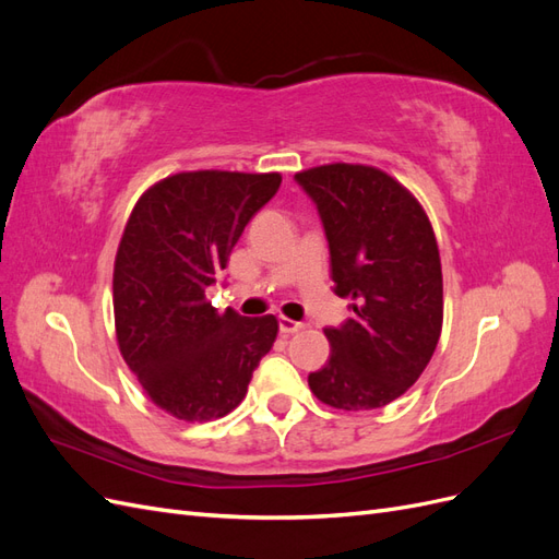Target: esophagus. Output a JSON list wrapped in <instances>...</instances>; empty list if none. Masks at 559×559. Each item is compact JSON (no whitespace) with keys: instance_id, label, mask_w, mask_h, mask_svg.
Returning a JSON list of instances; mask_svg holds the SVG:
<instances>
[{"instance_id":"1","label":"esophagus","mask_w":559,"mask_h":559,"mask_svg":"<svg viewBox=\"0 0 559 559\" xmlns=\"http://www.w3.org/2000/svg\"><path fill=\"white\" fill-rule=\"evenodd\" d=\"M302 329H306V324H300V321H294V319H289V317H280V331H282L284 335L298 333V331H302Z\"/></svg>"}]
</instances>
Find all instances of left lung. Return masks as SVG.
Wrapping results in <instances>:
<instances>
[{
  "mask_svg": "<svg viewBox=\"0 0 559 559\" xmlns=\"http://www.w3.org/2000/svg\"><path fill=\"white\" fill-rule=\"evenodd\" d=\"M331 253L333 292L354 312L326 329L331 359L312 394L341 411H373L413 386L443 326V273L433 228L411 191L378 167L333 163L298 173Z\"/></svg>",
  "mask_w": 559,
  "mask_h": 559,
  "instance_id": "1",
  "label": "left lung"
}]
</instances>
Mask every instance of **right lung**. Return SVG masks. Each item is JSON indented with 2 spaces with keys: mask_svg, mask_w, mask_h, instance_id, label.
<instances>
[{
  "mask_svg": "<svg viewBox=\"0 0 559 559\" xmlns=\"http://www.w3.org/2000/svg\"><path fill=\"white\" fill-rule=\"evenodd\" d=\"M282 177L179 173L138 200L114 265L116 337L158 408L207 421L238 408L277 319L218 314L205 294Z\"/></svg>",
  "mask_w": 559,
  "mask_h": 559,
  "instance_id": "right-lung-1",
  "label": "right lung"
}]
</instances>
